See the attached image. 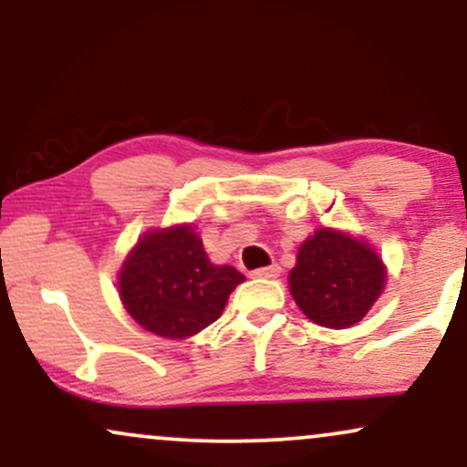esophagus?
<instances>
[{
    "instance_id": "1",
    "label": "esophagus",
    "mask_w": 467,
    "mask_h": 467,
    "mask_svg": "<svg viewBox=\"0 0 467 467\" xmlns=\"http://www.w3.org/2000/svg\"><path fill=\"white\" fill-rule=\"evenodd\" d=\"M252 276L254 278H276V276H281V265L272 264L267 267H259V270L252 272Z\"/></svg>"
}]
</instances>
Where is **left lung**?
<instances>
[{
	"label": "left lung",
	"mask_w": 467,
	"mask_h": 467,
	"mask_svg": "<svg viewBox=\"0 0 467 467\" xmlns=\"http://www.w3.org/2000/svg\"><path fill=\"white\" fill-rule=\"evenodd\" d=\"M289 294L309 320L329 329L360 323L387 285V265L364 239L318 228L303 241L287 276Z\"/></svg>",
	"instance_id": "8db88e82"
}]
</instances>
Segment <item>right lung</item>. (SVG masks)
Returning a JSON list of instances; mask_svg holds the SVG:
<instances>
[{
  "mask_svg": "<svg viewBox=\"0 0 467 467\" xmlns=\"http://www.w3.org/2000/svg\"><path fill=\"white\" fill-rule=\"evenodd\" d=\"M245 276L208 259L192 223L144 233L118 272V296L142 329L184 340L215 323Z\"/></svg>",
  "mask_w": 467,
  "mask_h": 467,
  "instance_id": "1",
  "label": "right lung"
}]
</instances>
